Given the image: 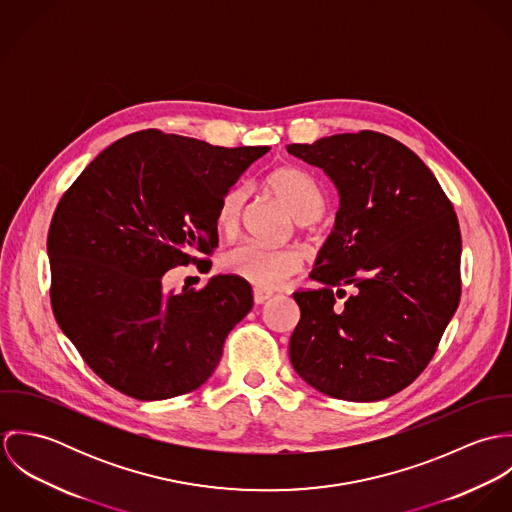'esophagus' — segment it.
<instances>
[{
  "mask_svg": "<svg viewBox=\"0 0 512 512\" xmlns=\"http://www.w3.org/2000/svg\"><path fill=\"white\" fill-rule=\"evenodd\" d=\"M272 297V292H264V290H254V303L256 305H262V303H266L268 299Z\"/></svg>",
  "mask_w": 512,
  "mask_h": 512,
  "instance_id": "1",
  "label": "esophagus"
}]
</instances>
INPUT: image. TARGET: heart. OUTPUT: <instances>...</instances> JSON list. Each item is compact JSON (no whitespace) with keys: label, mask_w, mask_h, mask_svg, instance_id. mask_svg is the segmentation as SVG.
I'll return each instance as SVG.
<instances>
[{"label":"heart","mask_w":512,"mask_h":512,"mask_svg":"<svg viewBox=\"0 0 512 512\" xmlns=\"http://www.w3.org/2000/svg\"><path fill=\"white\" fill-rule=\"evenodd\" d=\"M264 185L299 222H311L325 211V191L305 169L293 165L278 167L266 175ZM246 199L248 191L240 185L224 191L217 207L220 232L234 234L240 228ZM220 268L224 274L236 276L256 290L266 292L284 286L301 270V254L292 248H268L256 242H242L220 256Z\"/></svg>","instance_id":"heart-1"}]
</instances>
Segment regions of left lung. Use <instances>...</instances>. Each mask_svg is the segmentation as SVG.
Segmentation results:
<instances>
[{"label":"left lung","instance_id":"obj_1","mask_svg":"<svg viewBox=\"0 0 512 512\" xmlns=\"http://www.w3.org/2000/svg\"><path fill=\"white\" fill-rule=\"evenodd\" d=\"M288 151L321 167L341 195L335 230L309 276L323 288L293 293L301 311L290 339L293 368L339 400L388 398L430 365L459 305L453 205L410 147L378 132Z\"/></svg>","mask_w":512,"mask_h":512}]
</instances>
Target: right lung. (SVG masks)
<instances>
[{"instance_id":"obj_1","label":"right lung","mask_w":512,"mask_h":512,"mask_svg":"<svg viewBox=\"0 0 512 512\" xmlns=\"http://www.w3.org/2000/svg\"><path fill=\"white\" fill-rule=\"evenodd\" d=\"M268 151L144 130L106 147L63 193L47 236L53 313L118 392L165 400L215 372L226 335L252 309L250 284L226 274L163 295L161 278L207 262L220 197Z\"/></svg>"}]
</instances>
